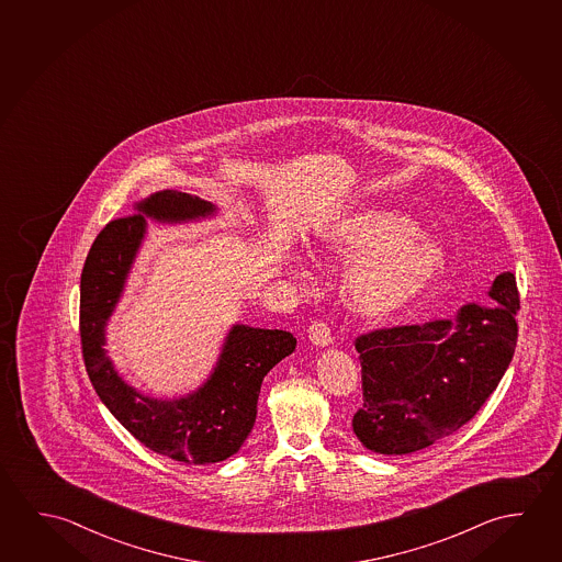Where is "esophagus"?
<instances>
[{
    "label": "esophagus",
    "mask_w": 562,
    "mask_h": 562,
    "mask_svg": "<svg viewBox=\"0 0 562 562\" xmlns=\"http://www.w3.org/2000/svg\"><path fill=\"white\" fill-rule=\"evenodd\" d=\"M307 333H310V340L317 347H327L333 342L331 327L325 322H313Z\"/></svg>",
    "instance_id": "esophagus-1"
}]
</instances>
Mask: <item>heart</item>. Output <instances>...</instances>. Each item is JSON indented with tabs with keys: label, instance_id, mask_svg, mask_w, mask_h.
<instances>
[{
	"label": "heart",
	"instance_id": "obj_1",
	"mask_svg": "<svg viewBox=\"0 0 562 562\" xmlns=\"http://www.w3.org/2000/svg\"><path fill=\"white\" fill-rule=\"evenodd\" d=\"M315 252L350 262L345 302L367 317H386L414 302L439 278L445 250L405 213L359 207L327 223Z\"/></svg>",
	"mask_w": 562,
	"mask_h": 562
}]
</instances>
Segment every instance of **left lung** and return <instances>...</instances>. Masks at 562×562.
<instances>
[{"label":"left lung","instance_id":"left-lung-1","mask_svg":"<svg viewBox=\"0 0 562 562\" xmlns=\"http://www.w3.org/2000/svg\"><path fill=\"white\" fill-rule=\"evenodd\" d=\"M487 295L496 307L462 305L454 319L357 337L362 405L352 431L367 449L422 451L479 414L516 352V277L502 272Z\"/></svg>","mask_w":562,"mask_h":562}]
</instances>
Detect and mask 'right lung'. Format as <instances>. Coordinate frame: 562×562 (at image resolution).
Instances as JSON below:
<instances>
[{"label": "right lung", "instance_id": "1", "mask_svg": "<svg viewBox=\"0 0 562 562\" xmlns=\"http://www.w3.org/2000/svg\"><path fill=\"white\" fill-rule=\"evenodd\" d=\"M135 212L100 231L83 265L80 339L86 372L115 419L150 451L188 464L229 459L255 425L262 380L294 352L295 337L280 329L233 325L212 376L178 400H155L123 382L103 349L105 325L145 237V217L192 222L215 213V205L198 195L162 190L137 203Z\"/></svg>", "mask_w": 562, "mask_h": 562}]
</instances>
